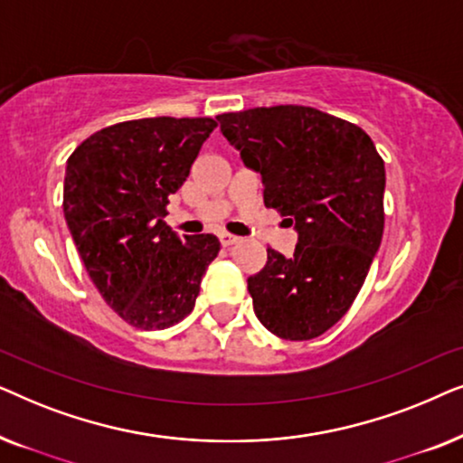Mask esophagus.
<instances>
[{"instance_id":"esophagus-1","label":"esophagus","mask_w":463,"mask_h":463,"mask_svg":"<svg viewBox=\"0 0 463 463\" xmlns=\"http://www.w3.org/2000/svg\"><path fill=\"white\" fill-rule=\"evenodd\" d=\"M219 240H221V244H223V246H232V244H238L242 238L233 236V233L223 232V233H219Z\"/></svg>"}]
</instances>
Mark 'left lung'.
I'll return each mask as SVG.
<instances>
[{"instance_id": "1", "label": "left lung", "mask_w": 463, "mask_h": 463, "mask_svg": "<svg viewBox=\"0 0 463 463\" xmlns=\"http://www.w3.org/2000/svg\"><path fill=\"white\" fill-rule=\"evenodd\" d=\"M221 132L261 173L263 202L299 233L249 278L252 307L278 337L326 333L356 299L383 236L385 168L356 124L303 105L221 113Z\"/></svg>"}]
</instances>
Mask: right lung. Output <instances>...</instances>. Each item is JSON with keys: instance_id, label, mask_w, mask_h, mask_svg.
<instances>
[{"instance_id": "obj_1", "label": "right lung", "mask_w": 463, "mask_h": 463, "mask_svg": "<svg viewBox=\"0 0 463 463\" xmlns=\"http://www.w3.org/2000/svg\"><path fill=\"white\" fill-rule=\"evenodd\" d=\"M213 118H143L88 137L69 156L62 211L88 276L119 318L168 328L195 306L219 240H181L166 225L168 195L189 176Z\"/></svg>"}]
</instances>
